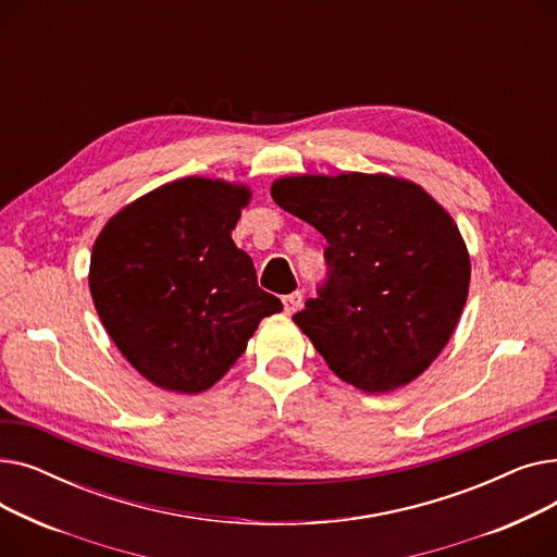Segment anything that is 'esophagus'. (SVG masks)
I'll use <instances>...</instances> for the list:
<instances>
[{
    "label": "esophagus",
    "mask_w": 557,
    "mask_h": 557,
    "mask_svg": "<svg viewBox=\"0 0 557 557\" xmlns=\"http://www.w3.org/2000/svg\"><path fill=\"white\" fill-rule=\"evenodd\" d=\"M282 302H284V311H286L288 315L296 313V311L302 307V294H300V290H294V294L284 296Z\"/></svg>",
    "instance_id": "esophagus-1"
}]
</instances>
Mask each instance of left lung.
<instances>
[{
  "label": "left lung",
  "mask_w": 557,
  "mask_h": 557,
  "mask_svg": "<svg viewBox=\"0 0 557 557\" xmlns=\"http://www.w3.org/2000/svg\"><path fill=\"white\" fill-rule=\"evenodd\" d=\"M271 196L327 239V280L294 323L355 388L413 382L447 345L470 288L451 216L391 175H300L275 181Z\"/></svg>",
  "instance_id": "left-lung-1"
}]
</instances>
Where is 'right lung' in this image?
Wrapping results in <instances>:
<instances>
[{"instance_id": "right-lung-1", "label": "right lung", "mask_w": 557, "mask_h": 557, "mask_svg": "<svg viewBox=\"0 0 557 557\" xmlns=\"http://www.w3.org/2000/svg\"><path fill=\"white\" fill-rule=\"evenodd\" d=\"M246 187L183 178L112 216L92 248L90 290L128 363L175 393L214 386L263 315L282 311L234 246Z\"/></svg>"}]
</instances>
